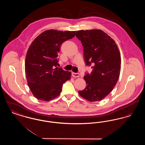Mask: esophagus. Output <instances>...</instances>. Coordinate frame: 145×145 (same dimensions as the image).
Returning a JSON list of instances; mask_svg holds the SVG:
<instances>
[{"instance_id":"obj_1","label":"esophagus","mask_w":145,"mask_h":145,"mask_svg":"<svg viewBox=\"0 0 145 145\" xmlns=\"http://www.w3.org/2000/svg\"><path fill=\"white\" fill-rule=\"evenodd\" d=\"M72 75L73 76V77H79L80 75L79 73H74V72H72Z\"/></svg>"}]
</instances>
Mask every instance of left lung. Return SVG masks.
Instances as JSON below:
<instances>
[{
	"label": "left lung",
	"mask_w": 145,
	"mask_h": 145,
	"mask_svg": "<svg viewBox=\"0 0 145 145\" xmlns=\"http://www.w3.org/2000/svg\"><path fill=\"white\" fill-rule=\"evenodd\" d=\"M82 43L86 65L92 63V71L84 76L86 86L79 95L93 102L107 96L116 85L121 71L120 50L115 41L103 31L92 29L76 31Z\"/></svg>",
	"instance_id": "8db88e82"
}]
</instances>
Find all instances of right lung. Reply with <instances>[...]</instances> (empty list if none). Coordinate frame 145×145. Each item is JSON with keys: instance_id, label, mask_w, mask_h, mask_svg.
<instances>
[{"instance_id": "add662e5", "label": "right lung", "mask_w": 145, "mask_h": 145, "mask_svg": "<svg viewBox=\"0 0 145 145\" xmlns=\"http://www.w3.org/2000/svg\"><path fill=\"white\" fill-rule=\"evenodd\" d=\"M76 31L47 30L36 37L28 48L25 71L34 96L44 101L59 96L62 85L71 79V72L57 67L62 43L75 36Z\"/></svg>"}]
</instances>
